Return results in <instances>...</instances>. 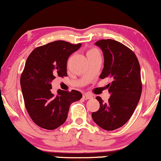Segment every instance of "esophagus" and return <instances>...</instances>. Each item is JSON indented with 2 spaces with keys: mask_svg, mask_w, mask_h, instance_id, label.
Wrapping results in <instances>:
<instances>
[{
  "mask_svg": "<svg viewBox=\"0 0 161 161\" xmlns=\"http://www.w3.org/2000/svg\"><path fill=\"white\" fill-rule=\"evenodd\" d=\"M92 95H88V94H85L84 95H83V98L84 99H86V100H87V99H91V98H92Z\"/></svg>",
  "mask_w": 161,
  "mask_h": 161,
  "instance_id": "34e87169",
  "label": "esophagus"
}]
</instances>
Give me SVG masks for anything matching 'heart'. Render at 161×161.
Segmentation results:
<instances>
[{
    "mask_svg": "<svg viewBox=\"0 0 161 161\" xmlns=\"http://www.w3.org/2000/svg\"><path fill=\"white\" fill-rule=\"evenodd\" d=\"M96 51V50H91V51H88V52H87V53H90V52H92V51Z\"/></svg>",
    "mask_w": 161,
    "mask_h": 161,
    "instance_id": "1",
    "label": "heart"
}]
</instances>
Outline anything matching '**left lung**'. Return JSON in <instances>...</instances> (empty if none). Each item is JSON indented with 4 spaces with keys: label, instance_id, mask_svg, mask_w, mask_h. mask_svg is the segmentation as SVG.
Listing matches in <instances>:
<instances>
[{
    "label": "left lung",
    "instance_id": "left-lung-1",
    "mask_svg": "<svg viewBox=\"0 0 161 161\" xmlns=\"http://www.w3.org/2000/svg\"><path fill=\"white\" fill-rule=\"evenodd\" d=\"M95 45L104 53L100 78L110 79L111 82L107 86L110 94L108 101L103 102L97 96L100 108L92 116L101 128L112 131L130 119L139 101L142 90L140 64L133 51L117 41L102 39Z\"/></svg>",
    "mask_w": 161,
    "mask_h": 161
}]
</instances>
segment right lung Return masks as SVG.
Wrapping results in <instances>:
<instances>
[{"label":"right lung","instance_id":"right-lung-1","mask_svg":"<svg viewBox=\"0 0 161 161\" xmlns=\"http://www.w3.org/2000/svg\"><path fill=\"white\" fill-rule=\"evenodd\" d=\"M81 45L55 41L36 47L28 57L20 85L28 114L41 128L53 130L60 126L67 118L70 104L82 98L76 90L59 89L57 95L51 91L56 77L67 76L68 58Z\"/></svg>","mask_w":161,"mask_h":161}]
</instances>
